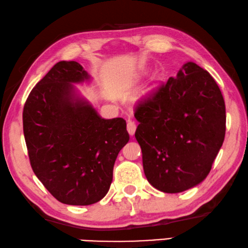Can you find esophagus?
Wrapping results in <instances>:
<instances>
[{
  "mask_svg": "<svg viewBox=\"0 0 248 248\" xmlns=\"http://www.w3.org/2000/svg\"><path fill=\"white\" fill-rule=\"evenodd\" d=\"M127 132L131 136H133L136 132V124L134 121H128L127 122Z\"/></svg>",
  "mask_w": 248,
  "mask_h": 248,
  "instance_id": "esophagus-1",
  "label": "esophagus"
}]
</instances>
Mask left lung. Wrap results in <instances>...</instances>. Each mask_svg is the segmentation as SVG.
I'll return each instance as SVG.
<instances>
[{
    "mask_svg": "<svg viewBox=\"0 0 248 248\" xmlns=\"http://www.w3.org/2000/svg\"><path fill=\"white\" fill-rule=\"evenodd\" d=\"M135 137L145 175L163 193H181L206 179L223 144L225 104L209 73L185 63L138 103Z\"/></svg>",
    "mask_w": 248,
    "mask_h": 248,
    "instance_id": "8db88e82",
    "label": "left lung"
}]
</instances>
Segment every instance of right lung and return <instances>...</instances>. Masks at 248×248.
Masks as SVG:
<instances>
[{
	"label": "right lung",
	"mask_w": 248,
	"mask_h": 248,
	"mask_svg": "<svg viewBox=\"0 0 248 248\" xmlns=\"http://www.w3.org/2000/svg\"><path fill=\"white\" fill-rule=\"evenodd\" d=\"M90 80L75 61H61L33 87L23 111L24 136L34 174L52 196L88 206L106 196L126 122L104 120L73 84Z\"/></svg>",
	"instance_id": "1"
}]
</instances>
